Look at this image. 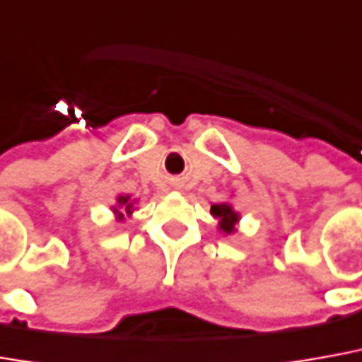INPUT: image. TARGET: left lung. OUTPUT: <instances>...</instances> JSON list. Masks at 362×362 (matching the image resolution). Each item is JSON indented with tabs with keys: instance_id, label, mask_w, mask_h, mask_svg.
Masks as SVG:
<instances>
[{
	"instance_id": "1",
	"label": "left lung",
	"mask_w": 362,
	"mask_h": 362,
	"mask_svg": "<svg viewBox=\"0 0 362 362\" xmlns=\"http://www.w3.org/2000/svg\"><path fill=\"white\" fill-rule=\"evenodd\" d=\"M210 212L212 216L218 220V228H220V232L223 233H233L235 232V223L240 222V214L233 210L230 204H212V208H210Z\"/></svg>"
}]
</instances>
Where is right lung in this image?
I'll use <instances>...</instances> for the list:
<instances>
[{
  "instance_id": "1",
  "label": "right lung",
  "mask_w": 362,
  "mask_h": 362,
  "mask_svg": "<svg viewBox=\"0 0 362 362\" xmlns=\"http://www.w3.org/2000/svg\"><path fill=\"white\" fill-rule=\"evenodd\" d=\"M112 212L117 216V220L122 222L124 216H130L134 212V202L130 200V196H119L117 198V206H112Z\"/></svg>"
}]
</instances>
